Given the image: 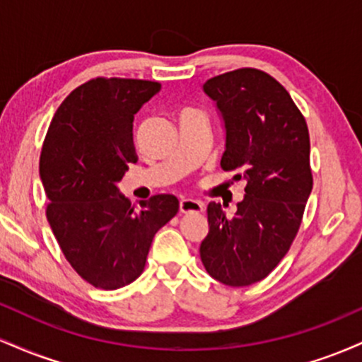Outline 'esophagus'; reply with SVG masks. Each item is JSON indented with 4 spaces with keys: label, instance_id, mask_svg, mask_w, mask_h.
Masks as SVG:
<instances>
[{
    "label": "esophagus",
    "instance_id": "esophagus-1",
    "mask_svg": "<svg viewBox=\"0 0 362 362\" xmlns=\"http://www.w3.org/2000/svg\"><path fill=\"white\" fill-rule=\"evenodd\" d=\"M204 211V204L194 199H182L180 201V213L190 214V213H202Z\"/></svg>",
    "mask_w": 362,
    "mask_h": 362
}]
</instances>
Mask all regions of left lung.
Returning a JSON list of instances; mask_svg holds the SVG:
<instances>
[{
  "mask_svg": "<svg viewBox=\"0 0 362 362\" xmlns=\"http://www.w3.org/2000/svg\"><path fill=\"white\" fill-rule=\"evenodd\" d=\"M204 91L226 127L221 168L245 182V197L230 218L209 202L201 260L216 281L242 288L265 279L296 238L313 189L310 132L288 90L260 69L219 74Z\"/></svg>",
  "mask_w": 362,
  "mask_h": 362,
  "instance_id": "left-lung-1",
  "label": "left lung"
}]
</instances>
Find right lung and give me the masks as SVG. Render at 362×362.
<instances>
[{
  "label": "right lung",
  "mask_w": 362,
  "mask_h": 362,
  "mask_svg": "<svg viewBox=\"0 0 362 362\" xmlns=\"http://www.w3.org/2000/svg\"><path fill=\"white\" fill-rule=\"evenodd\" d=\"M160 88L158 81L93 78L64 98L45 134V216L66 260L95 288L138 279L156 231L178 213L175 195H153L134 209L117 189L138 161L134 114Z\"/></svg>",
  "instance_id": "add662e5"
}]
</instances>
